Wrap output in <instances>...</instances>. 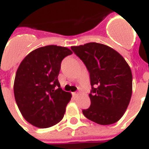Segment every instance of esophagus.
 <instances>
[{"label": "esophagus", "instance_id": "34e87169", "mask_svg": "<svg viewBox=\"0 0 149 149\" xmlns=\"http://www.w3.org/2000/svg\"><path fill=\"white\" fill-rule=\"evenodd\" d=\"M72 95L74 96V97H77V95H78V94L77 93H76V92H74V93H72Z\"/></svg>", "mask_w": 149, "mask_h": 149}]
</instances>
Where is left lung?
<instances>
[{"label": "left lung", "mask_w": 149, "mask_h": 149, "mask_svg": "<svg viewBox=\"0 0 149 149\" xmlns=\"http://www.w3.org/2000/svg\"><path fill=\"white\" fill-rule=\"evenodd\" d=\"M90 74L91 106L82 113L100 125L115 123L123 116L132 91V75L124 58L104 44L89 42L71 47Z\"/></svg>", "instance_id": "1"}]
</instances>
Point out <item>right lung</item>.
<instances>
[{
  "mask_svg": "<svg viewBox=\"0 0 149 149\" xmlns=\"http://www.w3.org/2000/svg\"><path fill=\"white\" fill-rule=\"evenodd\" d=\"M72 54L66 47L46 45L28 54L19 65L14 97L24 119L33 126L51 127L62 120L72 94L60 88L58 76L61 61Z\"/></svg>",
  "mask_w": 149,
  "mask_h": 149,
  "instance_id": "1",
  "label": "right lung"
}]
</instances>
